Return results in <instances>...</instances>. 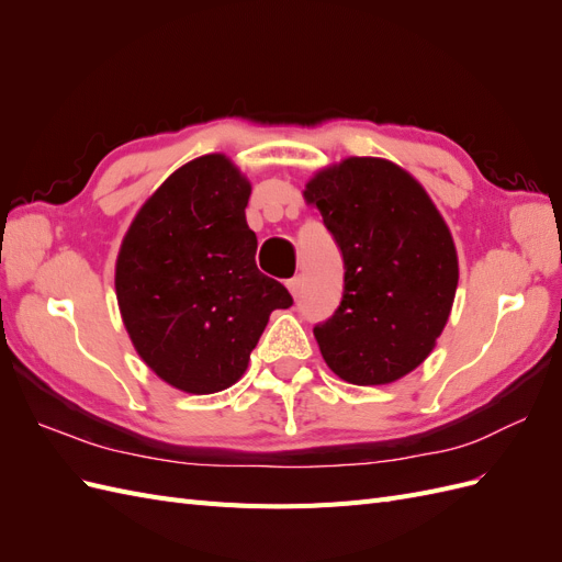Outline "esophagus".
<instances>
[{
	"instance_id": "esophagus-1",
	"label": "esophagus",
	"mask_w": 562,
	"mask_h": 562,
	"mask_svg": "<svg viewBox=\"0 0 562 562\" xmlns=\"http://www.w3.org/2000/svg\"><path fill=\"white\" fill-rule=\"evenodd\" d=\"M285 285H288V291H291V293L297 297V295H300V291H302V277L288 279V281H285Z\"/></svg>"
}]
</instances>
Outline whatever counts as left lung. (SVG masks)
Instances as JSON below:
<instances>
[{"instance_id": "8db88e82", "label": "left lung", "mask_w": 562, "mask_h": 562, "mask_svg": "<svg viewBox=\"0 0 562 562\" xmlns=\"http://www.w3.org/2000/svg\"><path fill=\"white\" fill-rule=\"evenodd\" d=\"M304 196L345 260L339 307L314 326L323 359L361 386L407 375L431 353L457 291L443 217L403 168L372 157L321 171Z\"/></svg>"}]
</instances>
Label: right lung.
Masks as SVG:
<instances>
[{
  "mask_svg": "<svg viewBox=\"0 0 562 562\" xmlns=\"http://www.w3.org/2000/svg\"><path fill=\"white\" fill-rule=\"evenodd\" d=\"M250 184L223 155L168 178L135 215L116 260V300L143 361L190 394L244 375L250 351L291 293L255 265Z\"/></svg>",
  "mask_w": 562,
  "mask_h": 562,
  "instance_id": "1",
  "label": "right lung"
}]
</instances>
